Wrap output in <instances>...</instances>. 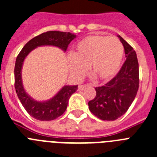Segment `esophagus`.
I'll return each instance as SVG.
<instances>
[{"mask_svg":"<svg viewBox=\"0 0 157 157\" xmlns=\"http://www.w3.org/2000/svg\"><path fill=\"white\" fill-rule=\"evenodd\" d=\"M90 86V84H86V85H81L78 86V90H85L86 87Z\"/></svg>","mask_w":157,"mask_h":157,"instance_id":"34e87169","label":"esophagus"}]
</instances>
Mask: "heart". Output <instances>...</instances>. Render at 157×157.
<instances>
[{"label":"heart","mask_w":157,"mask_h":157,"mask_svg":"<svg viewBox=\"0 0 157 157\" xmlns=\"http://www.w3.org/2000/svg\"><path fill=\"white\" fill-rule=\"evenodd\" d=\"M123 52V44L116 37L89 36L78 44L73 56L69 58V68L73 75L80 77L90 66L95 78L109 80L120 69Z\"/></svg>","instance_id":"1"}]
</instances>
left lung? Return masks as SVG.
Masks as SVG:
<instances>
[{"label": "left lung", "instance_id": "left-lung-1", "mask_svg": "<svg viewBox=\"0 0 157 157\" xmlns=\"http://www.w3.org/2000/svg\"><path fill=\"white\" fill-rule=\"evenodd\" d=\"M120 37L126 59L120 71L102 86L96 87V97L89 101V109L102 120H117L125 114L133 103L139 87V67L135 51Z\"/></svg>", "mask_w": 157, "mask_h": 157}]
</instances>
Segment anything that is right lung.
Segmentation results:
<instances>
[{
	"label": "right lung",
	"instance_id": "add662e5",
	"mask_svg": "<svg viewBox=\"0 0 157 157\" xmlns=\"http://www.w3.org/2000/svg\"><path fill=\"white\" fill-rule=\"evenodd\" d=\"M75 35L69 32L48 31L36 36L24 45L17 56L15 64V89L25 110L33 118L41 121L53 120L66 111L69 98L78 89V86H65L53 98L46 102H37L26 94L22 84L21 69L25 57L34 48L41 45H54L66 51Z\"/></svg>",
	"mask_w": 157,
	"mask_h": 157
}]
</instances>
